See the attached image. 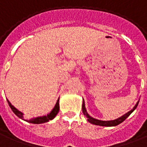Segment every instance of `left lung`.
Segmentation results:
<instances>
[{
  "label": "left lung",
  "mask_w": 147,
  "mask_h": 147,
  "mask_svg": "<svg viewBox=\"0 0 147 147\" xmlns=\"http://www.w3.org/2000/svg\"><path fill=\"white\" fill-rule=\"evenodd\" d=\"M138 104H139V102L136 103V105L134 106V108L131 109L129 112H127V113H125L124 115H123L122 117L117 118L116 120H98V119H95V118H93L92 117H90L89 114L87 113L86 112V107H85V103H84V100L83 102V107H82V109H83V115L87 118V120L89 121L90 123H92V124H95V125H99V126H105V127H113V126H117L118 124H120V123H122L123 120H125L129 117V115L133 111L135 110L136 109V107L138 106Z\"/></svg>",
  "instance_id": "8db88e82"
}]
</instances>
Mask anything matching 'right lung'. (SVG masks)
I'll return each instance as SVG.
<instances>
[{"label": "right lung", "instance_id": "obj_1", "mask_svg": "<svg viewBox=\"0 0 147 147\" xmlns=\"http://www.w3.org/2000/svg\"><path fill=\"white\" fill-rule=\"evenodd\" d=\"M8 101V103L9 106H10V108L11 109V110L12 112L14 113L16 116H17L19 118H20L22 120H25V121H27L28 123H37V124H38V123H45V122H48L49 120H53V118H54L56 116H57V114L58 113V112H59V109H60V106H59V98H58L57 102L56 103V105H55L54 108L53 109V110L49 113V114H47L46 116H42V117H35V118H32V119H30V120H25L24 118V113L20 112V111H19L16 108H15L13 105H11L10 102Z\"/></svg>", "mask_w": 147, "mask_h": 147}]
</instances>
